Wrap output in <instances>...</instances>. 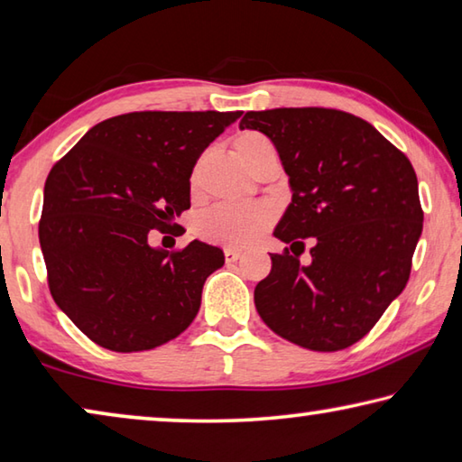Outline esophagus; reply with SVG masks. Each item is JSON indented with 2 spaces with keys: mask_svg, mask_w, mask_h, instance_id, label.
<instances>
[{
  "mask_svg": "<svg viewBox=\"0 0 462 462\" xmlns=\"http://www.w3.org/2000/svg\"><path fill=\"white\" fill-rule=\"evenodd\" d=\"M241 255H244V254H241V249H236V247H226L225 249V262L226 263H236Z\"/></svg>",
  "mask_w": 462,
  "mask_h": 462,
  "instance_id": "34e87169",
  "label": "esophagus"
}]
</instances>
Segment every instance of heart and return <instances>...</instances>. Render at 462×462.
Instances as JSON below:
<instances>
[{"instance_id":"heart-1","label":"heart","mask_w":462,"mask_h":462,"mask_svg":"<svg viewBox=\"0 0 462 462\" xmlns=\"http://www.w3.org/2000/svg\"><path fill=\"white\" fill-rule=\"evenodd\" d=\"M263 143L270 142L262 134L245 132L236 140V152L241 158ZM273 221H276V208L270 202H221L202 210L194 229L200 239L210 244L247 247L255 244Z\"/></svg>"}]
</instances>
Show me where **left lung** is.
<instances>
[{"label": "left lung", "mask_w": 462, "mask_h": 462, "mask_svg": "<svg viewBox=\"0 0 462 462\" xmlns=\"http://www.w3.org/2000/svg\"><path fill=\"white\" fill-rule=\"evenodd\" d=\"M241 129L276 145L292 202L255 286L262 320L310 351H341L365 337L406 288L422 236L418 178L406 153L351 113L325 107L247 111ZM311 237V262L300 263Z\"/></svg>", "instance_id": "left-lung-1"}]
</instances>
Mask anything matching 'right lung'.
Here are the masks:
<instances>
[{
	"label": "right lung",
	"instance_id": "add662e5",
	"mask_svg": "<svg viewBox=\"0 0 462 462\" xmlns=\"http://www.w3.org/2000/svg\"><path fill=\"white\" fill-rule=\"evenodd\" d=\"M241 111H134L88 129L44 184L40 247L54 302L93 343L148 351L189 328L218 247L148 244L190 208V174Z\"/></svg>",
	"mask_w": 462,
	"mask_h": 462
}]
</instances>
